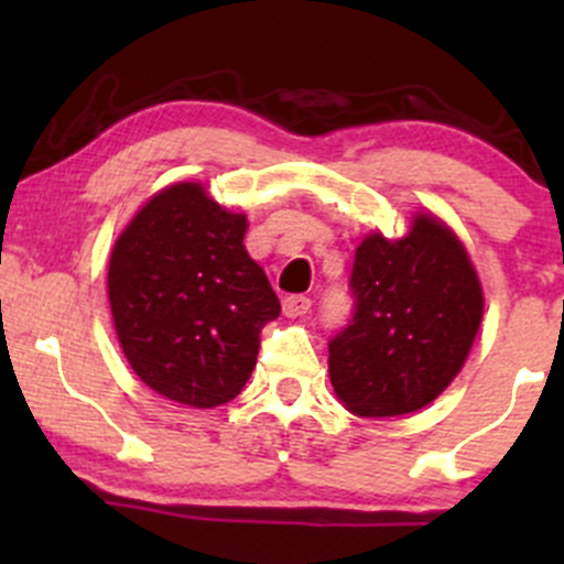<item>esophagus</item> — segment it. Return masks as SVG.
Returning <instances> with one entry per match:
<instances>
[{
    "label": "esophagus",
    "mask_w": 564,
    "mask_h": 564,
    "mask_svg": "<svg viewBox=\"0 0 564 564\" xmlns=\"http://www.w3.org/2000/svg\"><path fill=\"white\" fill-rule=\"evenodd\" d=\"M310 307H313V300L304 294H291L283 300V315L286 318H300V315L310 313Z\"/></svg>",
    "instance_id": "34e87169"
}]
</instances>
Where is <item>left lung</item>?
<instances>
[{
  "label": "left lung",
  "mask_w": 564,
  "mask_h": 564,
  "mask_svg": "<svg viewBox=\"0 0 564 564\" xmlns=\"http://www.w3.org/2000/svg\"><path fill=\"white\" fill-rule=\"evenodd\" d=\"M352 318L328 341V377L347 411L400 416L456 379L482 321L480 278L448 225L419 215L408 236L355 251Z\"/></svg>",
  "instance_id": "obj_1"
}]
</instances>
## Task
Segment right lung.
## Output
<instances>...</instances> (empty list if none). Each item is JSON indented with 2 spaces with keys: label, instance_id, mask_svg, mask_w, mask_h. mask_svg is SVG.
<instances>
[{
  "label": "right lung",
  "instance_id": "right-lung-1",
  "mask_svg": "<svg viewBox=\"0 0 564 564\" xmlns=\"http://www.w3.org/2000/svg\"><path fill=\"white\" fill-rule=\"evenodd\" d=\"M246 225L204 185L177 183L148 200L113 246L108 300L121 349L174 403H230L254 371L262 326L281 315L243 246Z\"/></svg>",
  "mask_w": 564,
  "mask_h": 564
}]
</instances>
